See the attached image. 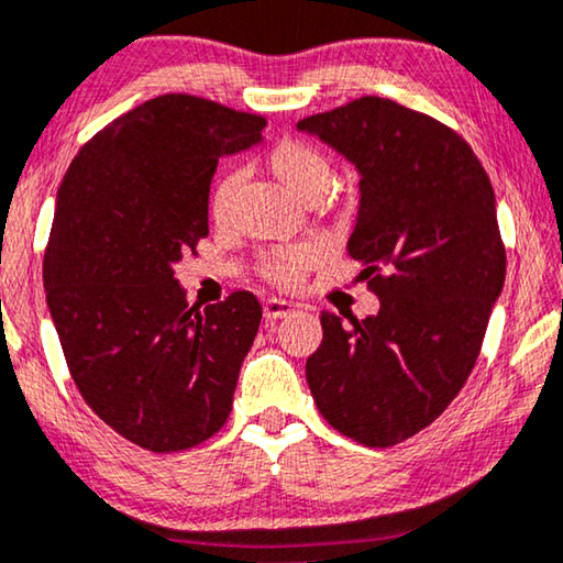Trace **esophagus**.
Here are the masks:
<instances>
[{
	"label": "esophagus",
	"mask_w": 563,
	"mask_h": 563,
	"mask_svg": "<svg viewBox=\"0 0 563 563\" xmlns=\"http://www.w3.org/2000/svg\"><path fill=\"white\" fill-rule=\"evenodd\" d=\"M292 310H296V306L288 303V300H280V298H267L263 303L265 318H285V316H290Z\"/></svg>",
	"instance_id": "34e87169"
}]
</instances>
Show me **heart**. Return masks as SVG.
Instances as JSON below:
<instances>
[{"instance_id": "obj_1", "label": "heart", "mask_w": 563, "mask_h": 563, "mask_svg": "<svg viewBox=\"0 0 563 563\" xmlns=\"http://www.w3.org/2000/svg\"><path fill=\"white\" fill-rule=\"evenodd\" d=\"M265 169L278 179L292 197L303 205H318L331 189L333 181V162L323 148L308 141L285 139L267 151L263 158ZM242 187V176L238 172H228L217 181L212 195V217L224 228L232 222L234 207H238ZM323 257L321 242H296V245L271 247L263 253L257 263L260 275L278 288H296L303 275Z\"/></svg>"}]
</instances>
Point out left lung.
<instances>
[{
    "mask_svg": "<svg viewBox=\"0 0 563 563\" xmlns=\"http://www.w3.org/2000/svg\"><path fill=\"white\" fill-rule=\"evenodd\" d=\"M298 129L362 174L349 255L382 303L351 325L321 313L308 387L333 430L391 448L450 407L481 356L506 280L496 195L457 131L389 98H356Z\"/></svg>",
    "mask_w": 563,
    "mask_h": 563,
    "instance_id": "1",
    "label": "left lung"
}]
</instances>
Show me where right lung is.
Here are the masks:
<instances>
[{"instance_id":"1","label":"right lung","mask_w":563,"mask_h":563,"mask_svg":"<svg viewBox=\"0 0 563 563\" xmlns=\"http://www.w3.org/2000/svg\"><path fill=\"white\" fill-rule=\"evenodd\" d=\"M263 129L207 98H151L86 141L57 189L42 278L67 368L144 450H189L230 417L263 306L250 290L189 306L174 263L209 234L217 162Z\"/></svg>"}]
</instances>
